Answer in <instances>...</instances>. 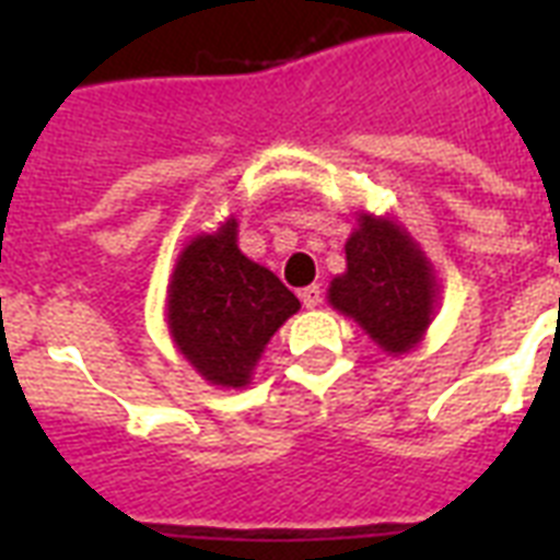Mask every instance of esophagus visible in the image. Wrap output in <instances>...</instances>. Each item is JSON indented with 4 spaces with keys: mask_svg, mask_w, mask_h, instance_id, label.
I'll use <instances>...</instances> for the list:
<instances>
[{
    "mask_svg": "<svg viewBox=\"0 0 560 560\" xmlns=\"http://www.w3.org/2000/svg\"><path fill=\"white\" fill-rule=\"evenodd\" d=\"M299 299H302V305L314 311V307L323 302V288H319V284H307V288L299 293Z\"/></svg>",
    "mask_w": 560,
    "mask_h": 560,
    "instance_id": "34e87169",
    "label": "esophagus"
}]
</instances>
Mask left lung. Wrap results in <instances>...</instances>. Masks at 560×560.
Returning a JSON list of instances; mask_svg holds the SVG:
<instances>
[{
    "label": "left lung",
    "instance_id": "obj_1",
    "mask_svg": "<svg viewBox=\"0 0 560 560\" xmlns=\"http://www.w3.org/2000/svg\"><path fill=\"white\" fill-rule=\"evenodd\" d=\"M328 302L377 349L398 358L424 340L439 307V281L398 218L360 211L358 229L346 241V272L328 284Z\"/></svg>",
    "mask_w": 560,
    "mask_h": 560
}]
</instances>
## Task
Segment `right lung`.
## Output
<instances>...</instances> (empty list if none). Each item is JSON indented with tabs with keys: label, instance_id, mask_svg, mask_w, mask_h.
<instances>
[{
	"label": "right lung",
	"instance_id": "right-lung-1",
	"mask_svg": "<svg viewBox=\"0 0 560 560\" xmlns=\"http://www.w3.org/2000/svg\"><path fill=\"white\" fill-rule=\"evenodd\" d=\"M299 311V299L237 249V220L194 235L168 279L165 323L202 381L244 389L267 342Z\"/></svg>",
	"mask_w": 560,
	"mask_h": 560
}]
</instances>
